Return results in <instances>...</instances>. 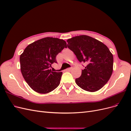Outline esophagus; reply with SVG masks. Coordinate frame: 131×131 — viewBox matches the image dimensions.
Returning <instances> with one entry per match:
<instances>
[{
  "instance_id": "34e87169",
  "label": "esophagus",
  "mask_w": 131,
  "mask_h": 131,
  "mask_svg": "<svg viewBox=\"0 0 131 131\" xmlns=\"http://www.w3.org/2000/svg\"><path fill=\"white\" fill-rule=\"evenodd\" d=\"M72 68H67L66 69V71H68V72H70V71L72 70Z\"/></svg>"
}]
</instances>
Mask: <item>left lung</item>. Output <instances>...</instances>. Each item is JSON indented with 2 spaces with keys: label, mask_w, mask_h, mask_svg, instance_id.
<instances>
[{
  "label": "left lung",
  "mask_w": 131,
  "mask_h": 131,
  "mask_svg": "<svg viewBox=\"0 0 131 131\" xmlns=\"http://www.w3.org/2000/svg\"><path fill=\"white\" fill-rule=\"evenodd\" d=\"M68 48L80 62L86 66L82 70L76 84L89 92L102 89L109 80L113 71V56L103 43L88 35L76 36L67 40Z\"/></svg>",
  "instance_id": "8db88e82"
}]
</instances>
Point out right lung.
Listing matches in <instances>:
<instances>
[{"instance_id": "obj_1", "label": "right lung", "mask_w": 131, "mask_h": 131, "mask_svg": "<svg viewBox=\"0 0 131 131\" xmlns=\"http://www.w3.org/2000/svg\"><path fill=\"white\" fill-rule=\"evenodd\" d=\"M67 47L66 42L58 38L46 37L28 45L20 55L21 71L30 88L39 93H47L60 84L62 72L51 71L56 57Z\"/></svg>"}]
</instances>
